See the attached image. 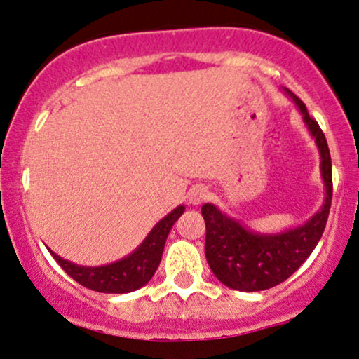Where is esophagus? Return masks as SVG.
Returning <instances> with one entry per match:
<instances>
[{
  "label": "esophagus",
  "mask_w": 359,
  "mask_h": 359,
  "mask_svg": "<svg viewBox=\"0 0 359 359\" xmlns=\"http://www.w3.org/2000/svg\"><path fill=\"white\" fill-rule=\"evenodd\" d=\"M206 196H208V189H206L205 187H193L191 189L188 191V201L191 205H200L201 201L206 200Z\"/></svg>",
  "instance_id": "1"
}]
</instances>
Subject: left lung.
Segmentation results:
<instances>
[{"label":"left lung","instance_id":"obj_1","mask_svg":"<svg viewBox=\"0 0 359 359\" xmlns=\"http://www.w3.org/2000/svg\"><path fill=\"white\" fill-rule=\"evenodd\" d=\"M285 92L296 102L302 121L319 149L326 198L319 212L306 223L280 233H259L222 213L212 203L201 206L206 223L205 255L210 269L222 284L242 292L271 289L289 279L313 254L321 240L331 208L332 171L327 141L318 122L309 117L302 100L290 90Z\"/></svg>","mask_w":359,"mask_h":359}]
</instances>
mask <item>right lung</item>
I'll return each mask as SVG.
<instances>
[{
  "label": "right lung",
  "mask_w": 359,
  "mask_h": 359,
  "mask_svg": "<svg viewBox=\"0 0 359 359\" xmlns=\"http://www.w3.org/2000/svg\"><path fill=\"white\" fill-rule=\"evenodd\" d=\"M184 205L176 206L171 213H168L163 220H159L147 233L133 254L117 262L99 265V267H83L69 260L62 259L48 248V252L57 260L58 265L65 271L74 280H77L83 287L97 290L104 294H126L133 292L142 285H146L154 276L156 269L161 262L164 243L170 235L171 226L183 215Z\"/></svg>",
  "instance_id": "1"
}]
</instances>
